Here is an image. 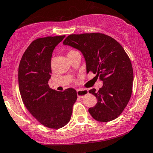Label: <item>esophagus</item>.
Segmentation results:
<instances>
[{
	"mask_svg": "<svg viewBox=\"0 0 153 153\" xmlns=\"http://www.w3.org/2000/svg\"><path fill=\"white\" fill-rule=\"evenodd\" d=\"M88 94V91L87 90H78L77 91V95L79 98H82L83 96H85V95H87Z\"/></svg>",
	"mask_w": 153,
	"mask_h": 153,
	"instance_id": "obj_1",
	"label": "esophagus"
}]
</instances>
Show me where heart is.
<instances>
[{
  "label": "heart",
  "mask_w": 153,
  "mask_h": 153,
  "mask_svg": "<svg viewBox=\"0 0 153 153\" xmlns=\"http://www.w3.org/2000/svg\"><path fill=\"white\" fill-rule=\"evenodd\" d=\"M75 52V51H74V50H71V51H70V52L68 53V54H70L73 53V52Z\"/></svg>",
  "instance_id": "1"
}]
</instances>
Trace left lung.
<instances>
[{
	"label": "left lung",
	"instance_id": "8db88e82",
	"mask_svg": "<svg viewBox=\"0 0 153 153\" xmlns=\"http://www.w3.org/2000/svg\"><path fill=\"white\" fill-rule=\"evenodd\" d=\"M63 45L80 50L86 63V71L96 74L103 81L99 91L91 89L97 99L89 108L92 117L106 122L117 119L131 98L134 75L130 59L122 45L114 39L101 33L71 34Z\"/></svg>",
	"mask_w": 153,
	"mask_h": 153
}]
</instances>
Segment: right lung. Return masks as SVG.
Returning a JSON list of instances; mask_svg holds the SVG:
<instances>
[{
    "label": "right lung",
    "mask_w": 153,
    "mask_h": 153,
    "mask_svg": "<svg viewBox=\"0 0 153 153\" xmlns=\"http://www.w3.org/2000/svg\"><path fill=\"white\" fill-rule=\"evenodd\" d=\"M65 36L34 40L24 52L19 66V88L23 102L39 122L50 129H59L70 122L77 100L75 89L57 91L48 84L52 52Z\"/></svg>",
    "instance_id": "obj_1"
}]
</instances>
